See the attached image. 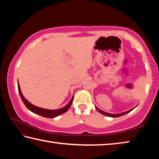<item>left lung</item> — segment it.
<instances>
[{"instance_id":"8db88e82","label":"left lung","mask_w":159,"mask_h":159,"mask_svg":"<svg viewBox=\"0 0 159 159\" xmlns=\"http://www.w3.org/2000/svg\"><path fill=\"white\" fill-rule=\"evenodd\" d=\"M134 108H135V107H134ZM134 108H133V109H134ZM96 109H97V110H98L100 113H101V114H102V115H105V116H111V117H118V116H123V115H126V114L130 112V111L133 110V109H131V110H129V111H127V112H125L121 113V114H116V115H112V114H110V113H107V112H103V111L99 110L98 108H97V107H96Z\"/></svg>"}]
</instances>
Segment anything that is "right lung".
<instances>
[{
	"mask_svg": "<svg viewBox=\"0 0 159 159\" xmlns=\"http://www.w3.org/2000/svg\"><path fill=\"white\" fill-rule=\"evenodd\" d=\"M18 90H19V95H20V96H21L22 101H23L24 105H26V107L28 108V109H29L30 111H31V112H33V113H35V114H37V115H39L42 116H44V117H47V118H54V117H56V116H58L61 115H62V114H63V113H65L66 112L68 111L69 107H70L72 102V101H73V97H72V99L70 100V101L68 102V104L64 107L61 108V109H58V110H55L43 109V108L38 107L37 106H35V105H32L30 102H29L26 98H24L23 94H22L21 91L19 82H18Z\"/></svg>",
	"mask_w": 159,
	"mask_h": 159,
	"instance_id": "obj_1",
	"label": "right lung"
}]
</instances>
